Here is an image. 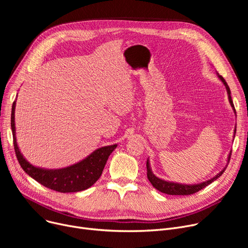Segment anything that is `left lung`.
I'll return each mask as SVG.
<instances>
[{"instance_id":"1","label":"left lung","mask_w":248,"mask_h":248,"mask_svg":"<svg viewBox=\"0 0 248 248\" xmlns=\"http://www.w3.org/2000/svg\"><path fill=\"white\" fill-rule=\"evenodd\" d=\"M218 77L220 78V80L224 83V85H225V87H226V90H227V93H228L229 102H230L231 107H232L233 109H234V112H236V111H235V108H234V104H233V102H232V99H231L229 86L227 85L225 79H224V78H223L222 76L218 75ZM235 131H236V129H235ZM235 131H234V136H235ZM230 157H231V153L229 154L228 163H229ZM225 170H226V168H224L223 170L221 171L219 174H217L214 178H212L211 180H208V181H206V182H203V183L195 184V185H183V184L173 183V182H167V181H164V180H162V179H159L158 177H155V176L152 173V170H151V168H150L149 160L147 161V177H148L149 181L151 182V184H152L155 189L159 190L160 192L165 193V194H168V195H181V196H184V195H191V194H194V193H197L198 191L202 190V189L205 188L206 186L211 184L212 182H214L215 180H217L221 175L223 174V172H224Z\"/></svg>"}]
</instances>
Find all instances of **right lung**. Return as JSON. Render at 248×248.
I'll list each match as a JSON object with an SVG mask.
<instances>
[{"label": "right lung", "instance_id": "add662e5", "mask_svg": "<svg viewBox=\"0 0 248 248\" xmlns=\"http://www.w3.org/2000/svg\"><path fill=\"white\" fill-rule=\"evenodd\" d=\"M15 107L13 102L11 114V127L16 157L23 170L41 185L60 193H73L88 189L102 174L109 155L116 145L102 147L89 155L83 161L59 170H45L32 166L26 161L19 151L15 134Z\"/></svg>", "mask_w": 248, "mask_h": 248}]
</instances>
